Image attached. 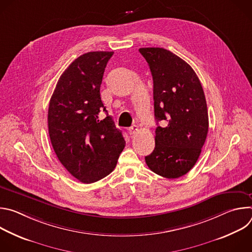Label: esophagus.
Wrapping results in <instances>:
<instances>
[{
    "instance_id": "1",
    "label": "esophagus",
    "mask_w": 252,
    "mask_h": 252,
    "mask_svg": "<svg viewBox=\"0 0 252 252\" xmlns=\"http://www.w3.org/2000/svg\"><path fill=\"white\" fill-rule=\"evenodd\" d=\"M137 131H138V126H132L130 128H128V133L130 135L135 134Z\"/></svg>"
}]
</instances>
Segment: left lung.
Listing matches in <instances>:
<instances>
[{"label":"left lung","mask_w":252,"mask_h":252,"mask_svg":"<svg viewBox=\"0 0 252 252\" xmlns=\"http://www.w3.org/2000/svg\"><path fill=\"white\" fill-rule=\"evenodd\" d=\"M154 81L155 118L165 127L156 129V147L148 166L166 178L187 174L197 161L208 131L207 105L192 67L162 48H140Z\"/></svg>","instance_id":"left-lung-1"}]
</instances>
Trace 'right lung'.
<instances>
[{"instance_id": "obj_1", "label": "right lung", "mask_w": 252, "mask_h": 252, "mask_svg": "<svg viewBox=\"0 0 252 252\" xmlns=\"http://www.w3.org/2000/svg\"><path fill=\"white\" fill-rule=\"evenodd\" d=\"M114 52H90L71 63L60 77L50 100L49 134L65 169L83 184L109 175L125 149L123 133L106 115L100 85Z\"/></svg>"}]
</instances>
